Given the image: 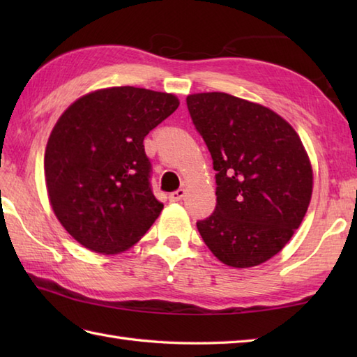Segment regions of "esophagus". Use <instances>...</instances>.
Masks as SVG:
<instances>
[{
	"mask_svg": "<svg viewBox=\"0 0 357 357\" xmlns=\"http://www.w3.org/2000/svg\"><path fill=\"white\" fill-rule=\"evenodd\" d=\"M185 196V190L184 188H179V190H176V192H173V193H170L169 195V199L172 201V202H178V201H181Z\"/></svg>",
	"mask_w": 357,
	"mask_h": 357,
	"instance_id": "esophagus-1",
	"label": "esophagus"
}]
</instances>
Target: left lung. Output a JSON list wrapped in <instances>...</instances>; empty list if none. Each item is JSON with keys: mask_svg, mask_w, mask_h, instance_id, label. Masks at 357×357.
<instances>
[{"mask_svg": "<svg viewBox=\"0 0 357 357\" xmlns=\"http://www.w3.org/2000/svg\"><path fill=\"white\" fill-rule=\"evenodd\" d=\"M193 124L216 170V208L196 222L222 264L267 262L291 239L313 193L299 135L276 112L224 92L187 96Z\"/></svg>", "mask_w": 357, "mask_h": 357, "instance_id": "left-lung-1", "label": "left lung"}]
</instances>
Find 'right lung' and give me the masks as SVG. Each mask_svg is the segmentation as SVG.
<instances>
[{"label":"right lung","instance_id":"obj_1","mask_svg":"<svg viewBox=\"0 0 357 357\" xmlns=\"http://www.w3.org/2000/svg\"><path fill=\"white\" fill-rule=\"evenodd\" d=\"M178 105L172 93L109 87L82 95L58 118L44 153L45 187L53 213L82 247L123 253L161 215L142 142Z\"/></svg>","mask_w":357,"mask_h":357}]
</instances>
